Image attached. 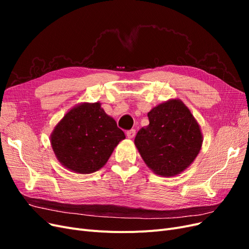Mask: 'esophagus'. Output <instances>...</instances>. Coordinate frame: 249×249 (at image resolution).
<instances>
[{
    "mask_svg": "<svg viewBox=\"0 0 249 249\" xmlns=\"http://www.w3.org/2000/svg\"><path fill=\"white\" fill-rule=\"evenodd\" d=\"M135 135H136V130H134V129L126 132V137L129 139H133L135 137Z\"/></svg>",
    "mask_w": 249,
    "mask_h": 249,
    "instance_id": "obj_1",
    "label": "esophagus"
}]
</instances>
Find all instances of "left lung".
I'll return each mask as SVG.
<instances>
[{"label":"left lung","instance_id":"8db88e82","mask_svg":"<svg viewBox=\"0 0 249 249\" xmlns=\"http://www.w3.org/2000/svg\"><path fill=\"white\" fill-rule=\"evenodd\" d=\"M149 124L135 137L141 158L156 175H179L195 160L202 145L200 126L191 111L178 99H171L147 113Z\"/></svg>","mask_w":249,"mask_h":249}]
</instances>
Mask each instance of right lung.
Returning <instances> with one entry per match:
<instances>
[{"mask_svg":"<svg viewBox=\"0 0 249 249\" xmlns=\"http://www.w3.org/2000/svg\"><path fill=\"white\" fill-rule=\"evenodd\" d=\"M124 133L101 107L81 103L66 112L53 130L50 141L57 160L69 170L88 175L106 164Z\"/></svg>","mask_w":249,"mask_h":249,"instance_id":"add662e5","label":"right lung"}]
</instances>
